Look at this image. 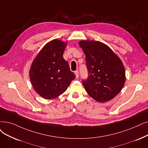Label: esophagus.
I'll return each instance as SVG.
<instances>
[{"instance_id":"esophagus-1","label":"esophagus","mask_w":148,"mask_h":148,"mask_svg":"<svg viewBox=\"0 0 148 148\" xmlns=\"http://www.w3.org/2000/svg\"><path fill=\"white\" fill-rule=\"evenodd\" d=\"M75 76H76V78H78L79 77V72L78 70H76L75 71Z\"/></svg>"}]
</instances>
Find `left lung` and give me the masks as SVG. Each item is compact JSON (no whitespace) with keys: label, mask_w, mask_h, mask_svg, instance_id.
Segmentation results:
<instances>
[{"label":"left lung","mask_w":148,"mask_h":148,"mask_svg":"<svg viewBox=\"0 0 148 148\" xmlns=\"http://www.w3.org/2000/svg\"><path fill=\"white\" fill-rule=\"evenodd\" d=\"M79 45L86 55L88 72L82 81L87 93L98 102L110 101L119 94L125 85V66L114 51L97 40H82Z\"/></svg>","instance_id":"1"}]
</instances>
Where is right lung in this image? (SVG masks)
<instances>
[{"instance_id":"obj_1","label":"right lung","mask_w":148,"mask_h":148,"mask_svg":"<svg viewBox=\"0 0 148 148\" xmlns=\"http://www.w3.org/2000/svg\"><path fill=\"white\" fill-rule=\"evenodd\" d=\"M67 42L53 39L47 42L33 61L29 71L31 83L38 94L52 99L66 91L75 75L63 58Z\"/></svg>"}]
</instances>
